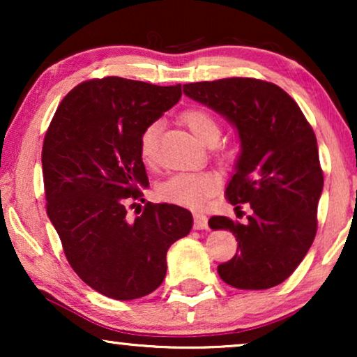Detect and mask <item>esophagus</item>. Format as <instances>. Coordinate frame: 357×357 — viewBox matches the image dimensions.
<instances>
[{
    "mask_svg": "<svg viewBox=\"0 0 357 357\" xmlns=\"http://www.w3.org/2000/svg\"><path fill=\"white\" fill-rule=\"evenodd\" d=\"M193 219H195L193 227L197 229V231H203V229H208V218L204 216L203 213H195Z\"/></svg>",
    "mask_w": 357,
    "mask_h": 357,
    "instance_id": "esophagus-1",
    "label": "esophagus"
}]
</instances>
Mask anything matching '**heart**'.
<instances>
[{
	"label": "heart",
	"instance_id": "heart-1",
	"mask_svg": "<svg viewBox=\"0 0 357 357\" xmlns=\"http://www.w3.org/2000/svg\"><path fill=\"white\" fill-rule=\"evenodd\" d=\"M183 123L188 126L192 135L203 146L218 144L221 138V126L213 114L204 109L187 110L182 116ZM160 125L151 123L146 126L139 138V154L146 164H154L158 160V139H159ZM219 185L221 177L211 170L204 172H178L159 185L158 195L164 202L180 204L187 208H202L213 197Z\"/></svg>",
	"mask_w": 357,
	"mask_h": 357
}]
</instances>
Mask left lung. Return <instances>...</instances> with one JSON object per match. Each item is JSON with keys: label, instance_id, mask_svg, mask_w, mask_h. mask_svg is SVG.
Here are the masks:
<instances>
[{"label": "left lung", "instance_id": "obj_1", "mask_svg": "<svg viewBox=\"0 0 357 357\" xmlns=\"http://www.w3.org/2000/svg\"><path fill=\"white\" fill-rule=\"evenodd\" d=\"M185 96L222 115L241 139V154L226 195L245 222L213 216V231H231L237 253L218 273L237 289H270L287 280L309 252L324 190L314 130L281 87L252 77L183 86Z\"/></svg>", "mask_w": 357, "mask_h": 357}]
</instances>
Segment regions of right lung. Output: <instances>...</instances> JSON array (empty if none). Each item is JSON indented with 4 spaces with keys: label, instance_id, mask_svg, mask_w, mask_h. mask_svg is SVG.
<instances>
[{
    "label": "right lung",
    "instance_id": "1",
    "mask_svg": "<svg viewBox=\"0 0 357 357\" xmlns=\"http://www.w3.org/2000/svg\"><path fill=\"white\" fill-rule=\"evenodd\" d=\"M180 97V84L116 76L81 82L61 100L43 139L48 218L76 275L110 299L158 289L169 247L192 231V213L177 204L148 203L135 221L126 219L128 199L149 187L141 135Z\"/></svg>",
    "mask_w": 357,
    "mask_h": 357
}]
</instances>
